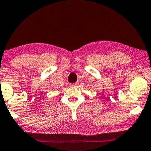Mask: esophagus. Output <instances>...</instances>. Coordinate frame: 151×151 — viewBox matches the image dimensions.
<instances>
[{
	"label": "esophagus",
	"instance_id": "1",
	"mask_svg": "<svg viewBox=\"0 0 151 151\" xmlns=\"http://www.w3.org/2000/svg\"><path fill=\"white\" fill-rule=\"evenodd\" d=\"M70 86H71V87H75L76 84H75V83H71V84H70Z\"/></svg>",
	"mask_w": 151,
	"mask_h": 151
}]
</instances>
